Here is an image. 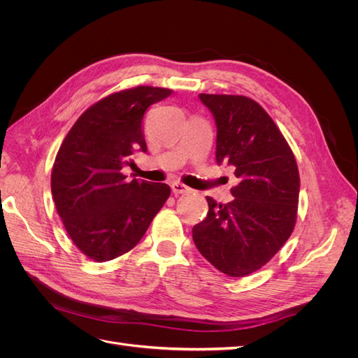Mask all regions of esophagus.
Listing matches in <instances>:
<instances>
[{
	"label": "esophagus",
	"instance_id": "obj_1",
	"mask_svg": "<svg viewBox=\"0 0 358 358\" xmlns=\"http://www.w3.org/2000/svg\"><path fill=\"white\" fill-rule=\"evenodd\" d=\"M171 191H173V194H175V196H179V194L191 192V188L187 187V185H183V183H180V182H173L171 183Z\"/></svg>",
	"mask_w": 358,
	"mask_h": 358
}]
</instances>
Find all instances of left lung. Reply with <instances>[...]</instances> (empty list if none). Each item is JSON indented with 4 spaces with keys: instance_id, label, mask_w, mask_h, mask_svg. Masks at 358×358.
Instances as JSON below:
<instances>
[{
    "instance_id": "8db88e82",
    "label": "left lung",
    "mask_w": 358,
    "mask_h": 358,
    "mask_svg": "<svg viewBox=\"0 0 358 358\" xmlns=\"http://www.w3.org/2000/svg\"><path fill=\"white\" fill-rule=\"evenodd\" d=\"M216 122V161L234 166L230 203L206 197L194 225L200 254L220 272L242 278L275 257L294 230L300 178L294 154L268 113L243 95L200 94Z\"/></svg>"
}]
</instances>
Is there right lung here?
Instances as JSON below:
<instances>
[{"label":"right lung","mask_w":358,"mask_h":358,"mask_svg":"<svg viewBox=\"0 0 358 358\" xmlns=\"http://www.w3.org/2000/svg\"><path fill=\"white\" fill-rule=\"evenodd\" d=\"M171 90L113 92L86 109L59 146L52 167L53 201L70 239L96 263L131 251L170 197L166 183L127 180L134 150L146 152L143 116Z\"/></svg>","instance_id":"obj_1"}]
</instances>
